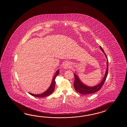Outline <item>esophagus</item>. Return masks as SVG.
Instances as JSON below:
<instances>
[{
    "mask_svg": "<svg viewBox=\"0 0 127 127\" xmlns=\"http://www.w3.org/2000/svg\"><path fill=\"white\" fill-rule=\"evenodd\" d=\"M69 67H70V65L68 63H65L63 65V68L64 69H67V68H69Z\"/></svg>",
    "mask_w": 127,
    "mask_h": 127,
    "instance_id": "34e87169",
    "label": "esophagus"
}]
</instances>
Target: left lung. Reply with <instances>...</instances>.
I'll return each mask as SVG.
<instances>
[{
	"instance_id": "8db88e82",
	"label": "left lung",
	"mask_w": 127,
	"mask_h": 127,
	"mask_svg": "<svg viewBox=\"0 0 127 127\" xmlns=\"http://www.w3.org/2000/svg\"><path fill=\"white\" fill-rule=\"evenodd\" d=\"M100 49L103 52V53L104 54L106 57L107 59V69H106L105 73V75H104V78H103L102 81H101V82L100 83V84H99L95 86H88L84 85L80 81V80L78 78V76L77 75L75 74H74V75L75 77V80H74V82L73 84L74 88L77 92H78V93H79V94H81L82 95H89L91 94H94L95 92L99 91L103 86V84H104V82L106 80V79L107 78V77L108 76V58L107 57L102 48L100 46Z\"/></svg>"
}]
</instances>
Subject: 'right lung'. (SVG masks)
<instances>
[{"label":"right lung","mask_w":127,"mask_h":127,"mask_svg":"<svg viewBox=\"0 0 127 127\" xmlns=\"http://www.w3.org/2000/svg\"><path fill=\"white\" fill-rule=\"evenodd\" d=\"M59 73H60V70L59 69L56 71V73H55V74L54 75V78L52 79V81L51 84L50 86L49 87L48 89H47L45 92L42 93V94H39V95H33L32 94L30 93V95L33 96L34 97H45L46 96H49V95H51L55 89V78H56V77H57V76L59 75Z\"/></svg>","instance_id":"1"}]
</instances>
